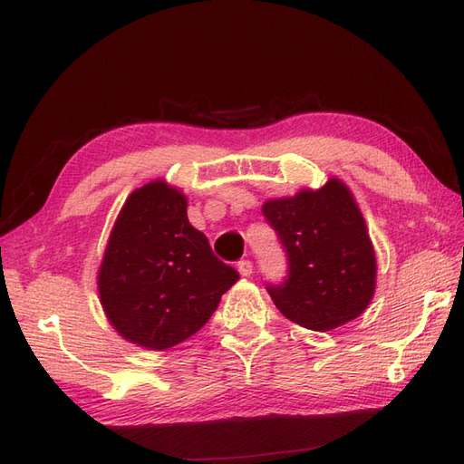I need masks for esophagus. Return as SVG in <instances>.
I'll list each match as a JSON object with an SVG mask.
<instances>
[{
  "instance_id": "obj_1",
  "label": "esophagus",
  "mask_w": 464,
  "mask_h": 464,
  "mask_svg": "<svg viewBox=\"0 0 464 464\" xmlns=\"http://www.w3.org/2000/svg\"><path fill=\"white\" fill-rule=\"evenodd\" d=\"M237 271H239L241 276H251L253 275V263L249 258H243V261L237 263Z\"/></svg>"
}]
</instances>
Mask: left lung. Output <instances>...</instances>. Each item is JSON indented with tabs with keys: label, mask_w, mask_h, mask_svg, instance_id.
<instances>
[{
	"label": "left lung",
	"mask_w": 464,
	"mask_h": 464,
	"mask_svg": "<svg viewBox=\"0 0 464 464\" xmlns=\"http://www.w3.org/2000/svg\"><path fill=\"white\" fill-rule=\"evenodd\" d=\"M263 215L288 256L286 281L266 286L288 320L328 332L370 306L378 265L363 215L346 183L330 178L320 189L268 199Z\"/></svg>",
	"instance_id": "8db88e82"
}]
</instances>
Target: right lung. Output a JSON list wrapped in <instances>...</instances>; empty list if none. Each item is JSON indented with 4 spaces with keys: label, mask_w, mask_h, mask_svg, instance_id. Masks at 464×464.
<instances>
[{
    "label": "right lung",
    "mask_w": 464,
    "mask_h": 464,
    "mask_svg": "<svg viewBox=\"0 0 464 464\" xmlns=\"http://www.w3.org/2000/svg\"><path fill=\"white\" fill-rule=\"evenodd\" d=\"M112 328L146 350L188 340L239 281L188 219V198L164 179L134 189L118 213L99 268Z\"/></svg>",
    "instance_id": "obj_1"
}]
</instances>
